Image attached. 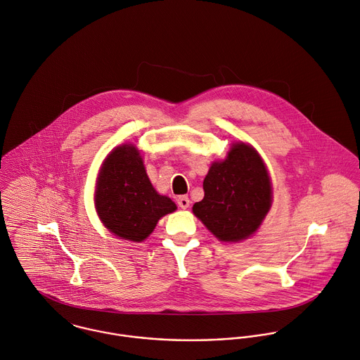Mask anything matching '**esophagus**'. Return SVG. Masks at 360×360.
I'll use <instances>...</instances> for the list:
<instances>
[{"mask_svg": "<svg viewBox=\"0 0 360 360\" xmlns=\"http://www.w3.org/2000/svg\"><path fill=\"white\" fill-rule=\"evenodd\" d=\"M176 203H178V206L181 207V209H188L189 207V198L188 196H179L178 199H176Z\"/></svg>", "mask_w": 360, "mask_h": 360, "instance_id": "esophagus-1", "label": "esophagus"}]
</instances>
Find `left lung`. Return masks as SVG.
Listing matches in <instances>:
<instances>
[{
    "label": "left lung",
    "mask_w": 360,
    "mask_h": 360,
    "mask_svg": "<svg viewBox=\"0 0 360 360\" xmlns=\"http://www.w3.org/2000/svg\"><path fill=\"white\" fill-rule=\"evenodd\" d=\"M205 198L193 205L195 216L220 240L250 237L269 212L272 189L258 153L236 144L227 158L214 162L203 181Z\"/></svg>",
    "instance_id": "left-lung-1"
}]
</instances>
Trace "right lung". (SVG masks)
Listing matches in <instances>:
<instances>
[{"label": "right lung", "instance_id": "right-lung-1", "mask_svg": "<svg viewBox=\"0 0 360 360\" xmlns=\"http://www.w3.org/2000/svg\"><path fill=\"white\" fill-rule=\"evenodd\" d=\"M95 205L105 227L115 236L140 243L157 221L176 206L153 188L140 153L133 146H120L105 160L98 176Z\"/></svg>", "mask_w": 360, "mask_h": 360}]
</instances>
